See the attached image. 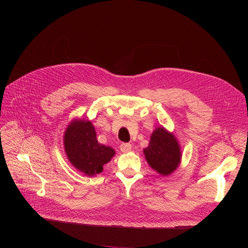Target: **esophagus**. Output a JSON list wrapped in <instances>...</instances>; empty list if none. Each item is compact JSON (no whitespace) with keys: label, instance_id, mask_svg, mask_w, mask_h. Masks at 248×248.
<instances>
[{"label":"esophagus","instance_id":"obj_1","mask_svg":"<svg viewBox=\"0 0 248 248\" xmlns=\"http://www.w3.org/2000/svg\"><path fill=\"white\" fill-rule=\"evenodd\" d=\"M120 149H121V151L123 153H127V152H129V151L132 150V145L131 144H126V142L124 144H124L121 145Z\"/></svg>","mask_w":248,"mask_h":248}]
</instances>
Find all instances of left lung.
<instances>
[{"label": "left lung", "instance_id": "obj_1", "mask_svg": "<svg viewBox=\"0 0 248 248\" xmlns=\"http://www.w3.org/2000/svg\"><path fill=\"white\" fill-rule=\"evenodd\" d=\"M148 164L162 176L172 174L181 162V149L175 136L163 126L157 127L151 136L149 146L144 149Z\"/></svg>", "mask_w": 248, "mask_h": 248}]
</instances>
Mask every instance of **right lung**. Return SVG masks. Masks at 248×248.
Listing matches in <instances>:
<instances>
[{
    "mask_svg": "<svg viewBox=\"0 0 248 248\" xmlns=\"http://www.w3.org/2000/svg\"><path fill=\"white\" fill-rule=\"evenodd\" d=\"M63 141L71 165L87 176L101 173L103 165L115 154L112 148L97 141L95 128L89 121H72L64 133Z\"/></svg>",
    "mask_w": 248,
    "mask_h": 248,
    "instance_id": "1",
    "label": "right lung"
}]
</instances>
